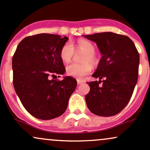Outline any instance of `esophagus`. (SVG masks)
<instances>
[{
    "label": "esophagus",
    "mask_w": 150,
    "mask_h": 150,
    "mask_svg": "<svg viewBox=\"0 0 150 150\" xmlns=\"http://www.w3.org/2000/svg\"><path fill=\"white\" fill-rule=\"evenodd\" d=\"M84 83V81H81V80H79V79H78V80H77V83H78L79 85V84H81V83Z\"/></svg>",
    "instance_id": "34e87169"
}]
</instances>
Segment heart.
<instances>
[{"mask_svg": "<svg viewBox=\"0 0 150 150\" xmlns=\"http://www.w3.org/2000/svg\"><path fill=\"white\" fill-rule=\"evenodd\" d=\"M77 48L79 50L86 53L83 57V64L71 63L67 67V74L76 79H82L84 76L88 74L92 70L91 64H94L96 62L95 56L96 49L91 42L85 40H80L77 42ZM75 54V49L73 44L71 42H67L60 50V57L64 62L68 63L73 58Z\"/></svg>", "mask_w": 150, "mask_h": 150, "instance_id": "heart-1", "label": "heart"}]
</instances>
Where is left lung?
<instances>
[{
    "label": "left lung",
    "mask_w": 150,
    "mask_h": 150,
    "mask_svg": "<svg viewBox=\"0 0 150 150\" xmlns=\"http://www.w3.org/2000/svg\"><path fill=\"white\" fill-rule=\"evenodd\" d=\"M84 37L96 42L102 54L93 74L100 80L87 82L90 91L86 96V105L96 115H115L123 110L133 93L138 78V51L125 35L108 32Z\"/></svg>",
    "instance_id": "1"
}]
</instances>
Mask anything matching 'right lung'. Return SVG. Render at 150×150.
I'll return each instance as SVG.
<instances>
[{
  "label": "right lung",
  "instance_id": "obj_1",
  "mask_svg": "<svg viewBox=\"0 0 150 150\" xmlns=\"http://www.w3.org/2000/svg\"><path fill=\"white\" fill-rule=\"evenodd\" d=\"M67 40L47 33L26 37L13 57L15 90L27 111L38 119L62 115L76 87V80L71 76L51 79L65 72L60 50Z\"/></svg>",
  "mask_w": 150,
  "mask_h": 150
}]
</instances>
